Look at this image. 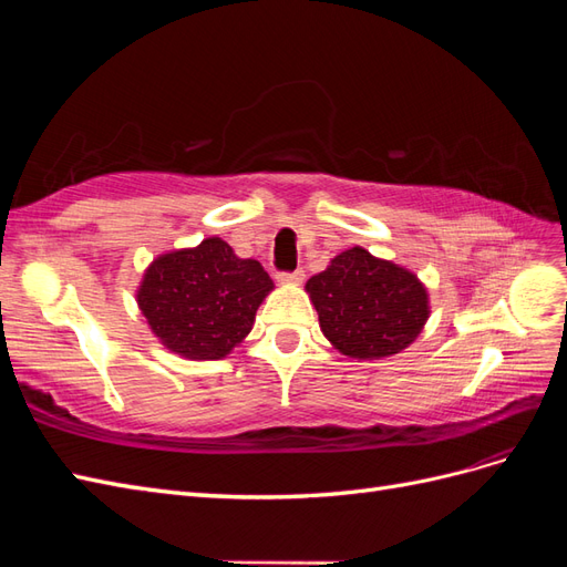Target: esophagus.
Segmentation results:
<instances>
[{
    "label": "esophagus",
    "instance_id": "34e87169",
    "mask_svg": "<svg viewBox=\"0 0 567 567\" xmlns=\"http://www.w3.org/2000/svg\"><path fill=\"white\" fill-rule=\"evenodd\" d=\"M277 279H279L281 284H293V286H298V284H302V279H305V271H302V269H296V271H281Z\"/></svg>",
    "mask_w": 567,
    "mask_h": 567
}]
</instances>
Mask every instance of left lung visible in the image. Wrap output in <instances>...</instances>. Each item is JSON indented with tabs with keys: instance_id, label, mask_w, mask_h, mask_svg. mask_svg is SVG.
<instances>
[{
	"instance_id": "1",
	"label": "left lung",
	"mask_w": 567,
	"mask_h": 567,
	"mask_svg": "<svg viewBox=\"0 0 567 567\" xmlns=\"http://www.w3.org/2000/svg\"><path fill=\"white\" fill-rule=\"evenodd\" d=\"M321 333L352 359L398 354L419 338L431 317V298L414 271L371 255L342 250L305 284Z\"/></svg>"
}]
</instances>
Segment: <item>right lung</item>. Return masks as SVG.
Segmentation results:
<instances>
[{
	"instance_id": "right-lung-1",
	"label": "right lung",
	"mask_w": 567,
	"mask_h": 567,
	"mask_svg": "<svg viewBox=\"0 0 567 567\" xmlns=\"http://www.w3.org/2000/svg\"><path fill=\"white\" fill-rule=\"evenodd\" d=\"M274 281L219 236L158 255L136 288L151 333L184 359H221L250 333Z\"/></svg>"
}]
</instances>
